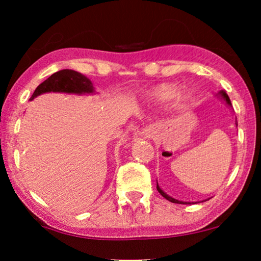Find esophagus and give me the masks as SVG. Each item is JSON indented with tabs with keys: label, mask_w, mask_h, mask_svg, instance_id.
<instances>
[{
	"label": "esophagus",
	"mask_w": 261,
	"mask_h": 261,
	"mask_svg": "<svg viewBox=\"0 0 261 261\" xmlns=\"http://www.w3.org/2000/svg\"><path fill=\"white\" fill-rule=\"evenodd\" d=\"M145 134H146V135L149 134V132H148V130H146V132H145Z\"/></svg>",
	"instance_id": "34e87169"
}]
</instances>
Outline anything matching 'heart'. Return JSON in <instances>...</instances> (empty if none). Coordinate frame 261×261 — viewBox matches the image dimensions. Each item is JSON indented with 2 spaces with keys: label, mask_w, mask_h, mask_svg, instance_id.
Wrapping results in <instances>:
<instances>
[{
  "label": "heart",
  "mask_w": 261,
  "mask_h": 261,
  "mask_svg": "<svg viewBox=\"0 0 261 261\" xmlns=\"http://www.w3.org/2000/svg\"><path fill=\"white\" fill-rule=\"evenodd\" d=\"M174 91H176V88L171 84H163L159 85L158 88H155L154 90L151 91V95L154 98L158 99H167L171 98L174 95Z\"/></svg>",
  "instance_id": "1"
}]
</instances>
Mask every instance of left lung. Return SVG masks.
I'll list each match as a JSON object with an SVG mask.
<instances>
[{
    "label": "left lung",
    "instance_id": "8db88e82",
    "mask_svg": "<svg viewBox=\"0 0 261 261\" xmlns=\"http://www.w3.org/2000/svg\"><path fill=\"white\" fill-rule=\"evenodd\" d=\"M216 96H219V97H220L221 99H223V101L226 102V105H227L228 107H230V108H231L230 99H229V97H228V95H227V92H226V91L221 90V91L217 92ZM235 124H237V127H238V121H237V120H235ZM156 190H158V191H159V194L162 195L164 198H166L167 201H170V202H172V203H179V204H191V202H183V201H179V199H176V198L171 197V196L167 195L165 191H163V190H162V188L159 187L158 181H156ZM205 201H206V199H205ZM195 203H196V202H195Z\"/></svg>",
    "mask_w": 261,
    "mask_h": 261
}]
</instances>
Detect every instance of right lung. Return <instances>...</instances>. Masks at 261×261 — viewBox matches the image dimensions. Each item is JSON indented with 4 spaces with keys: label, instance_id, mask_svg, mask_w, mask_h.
I'll use <instances>...</instances> for the list:
<instances>
[{
    "label": "right lung",
    "instance_id": "1",
    "mask_svg": "<svg viewBox=\"0 0 261 261\" xmlns=\"http://www.w3.org/2000/svg\"><path fill=\"white\" fill-rule=\"evenodd\" d=\"M46 92H65V94L85 95L94 94L95 88L92 82L85 77L84 74L74 70H60L53 73L47 80L42 82L32 95L30 101L34 99L37 96L46 94Z\"/></svg>",
    "mask_w": 261,
    "mask_h": 261
}]
</instances>
